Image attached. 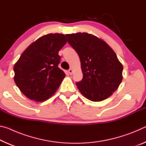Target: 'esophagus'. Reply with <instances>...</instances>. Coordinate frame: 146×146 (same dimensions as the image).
Here are the masks:
<instances>
[{
	"instance_id": "1",
	"label": "esophagus",
	"mask_w": 146,
	"mask_h": 146,
	"mask_svg": "<svg viewBox=\"0 0 146 146\" xmlns=\"http://www.w3.org/2000/svg\"><path fill=\"white\" fill-rule=\"evenodd\" d=\"M68 73H69V74H70V75H71L73 73V70H72V69H70V70H68Z\"/></svg>"
}]
</instances>
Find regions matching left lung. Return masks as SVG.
I'll list each match as a JSON object with an SVG mask.
<instances>
[{
    "mask_svg": "<svg viewBox=\"0 0 146 146\" xmlns=\"http://www.w3.org/2000/svg\"><path fill=\"white\" fill-rule=\"evenodd\" d=\"M78 53L83 78L76 85L88 99L99 102L110 97L122 80L123 66L104 41L87 33L66 35Z\"/></svg>",
    "mask_w": 146,
    "mask_h": 146,
    "instance_id": "1",
    "label": "left lung"
}]
</instances>
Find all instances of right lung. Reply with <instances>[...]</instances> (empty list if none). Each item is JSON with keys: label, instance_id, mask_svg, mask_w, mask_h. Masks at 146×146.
Segmentation results:
<instances>
[{"label": "right lung", "instance_id": "right-lung-1", "mask_svg": "<svg viewBox=\"0 0 146 146\" xmlns=\"http://www.w3.org/2000/svg\"><path fill=\"white\" fill-rule=\"evenodd\" d=\"M66 42L65 35H46L29 46L15 64V82L29 99L46 100L59 88L66 75L58 67V51Z\"/></svg>", "mask_w": 146, "mask_h": 146}]
</instances>
